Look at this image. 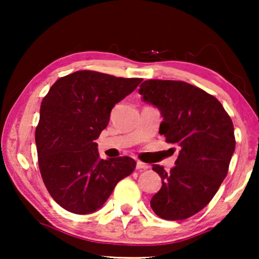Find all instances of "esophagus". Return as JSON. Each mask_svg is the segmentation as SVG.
Wrapping results in <instances>:
<instances>
[{"label": "esophagus", "instance_id": "obj_1", "mask_svg": "<svg viewBox=\"0 0 259 259\" xmlns=\"http://www.w3.org/2000/svg\"><path fill=\"white\" fill-rule=\"evenodd\" d=\"M150 168V166L147 164H144V162L141 161H137V169H147Z\"/></svg>", "mask_w": 259, "mask_h": 259}]
</instances>
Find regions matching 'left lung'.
<instances>
[{"label": "left lung", "instance_id": "left-lung-1", "mask_svg": "<svg viewBox=\"0 0 259 259\" xmlns=\"http://www.w3.org/2000/svg\"><path fill=\"white\" fill-rule=\"evenodd\" d=\"M143 100L160 111L159 133L180 147L176 166L153 165L161 189L152 197L154 213L167 221L190 218L210 203L225 179L235 152L233 123L213 95L184 81L147 80Z\"/></svg>", "mask_w": 259, "mask_h": 259}]
</instances>
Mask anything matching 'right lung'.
Segmentation results:
<instances>
[{"mask_svg":"<svg viewBox=\"0 0 259 259\" xmlns=\"http://www.w3.org/2000/svg\"><path fill=\"white\" fill-rule=\"evenodd\" d=\"M143 79L77 70L56 81L41 102L35 131L38 167L49 194L76 214L99 210L137 162L130 157L100 159L98 139L112 108Z\"/></svg>","mask_w":259,"mask_h":259,"instance_id":"1","label":"right lung"}]
</instances>
